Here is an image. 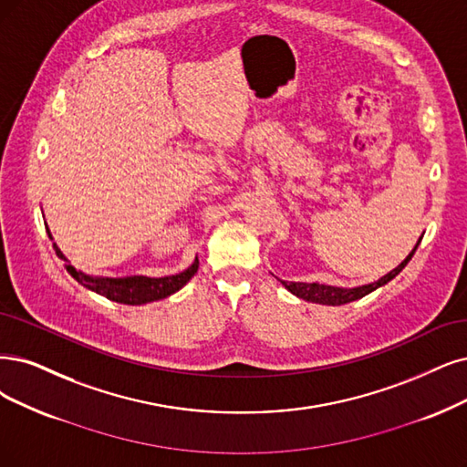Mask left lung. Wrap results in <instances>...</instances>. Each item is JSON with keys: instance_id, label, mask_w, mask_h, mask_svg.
<instances>
[{"instance_id": "left-lung-1", "label": "left lung", "mask_w": 467, "mask_h": 467, "mask_svg": "<svg viewBox=\"0 0 467 467\" xmlns=\"http://www.w3.org/2000/svg\"><path fill=\"white\" fill-rule=\"evenodd\" d=\"M421 243V238L418 240V244L413 246V250L406 255V260L399 265L394 267L392 271H389L387 275H383L381 279H377L373 283H368V285H359V286H352V288H342V286H331V285H319V283H288V281H281V285L292 292V295L306 300V302H314V304H323V306H342V304H348V302H354V300H359L368 296L369 292L377 290L379 286L387 285L389 281H392L396 275H399L406 265L408 262L411 260V255L416 254L418 246Z\"/></svg>"}]
</instances>
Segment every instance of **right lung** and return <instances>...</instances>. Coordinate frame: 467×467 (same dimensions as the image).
Returning a JSON list of instances; mask_svg holds the SVG:
<instances>
[{"instance_id":"obj_1","label":"right lung","mask_w":467,"mask_h":467,"mask_svg":"<svg viewBox=\"0 0 467 467\" xmlns=\"http://www.w3.org/2000/svg\"><path fill=\"white\" fill-rule=\"evenodd\" d=\"M46 231H47V236L54 240L49 229ZM54 250L57 257H61L65 262V269L71 273V277L77 283H80L82 286H86L92 292H98L101 296H106L108 300L127 304V306H142V304L163 300L171 295H175L177 290H181L190 279L194 277L200 267L198 255H196L192 265L177 275H167V277H146V275H130V277H94V275H86L84 271L73 267L56 243H54Z\"/></svg>"}]
</instances>
